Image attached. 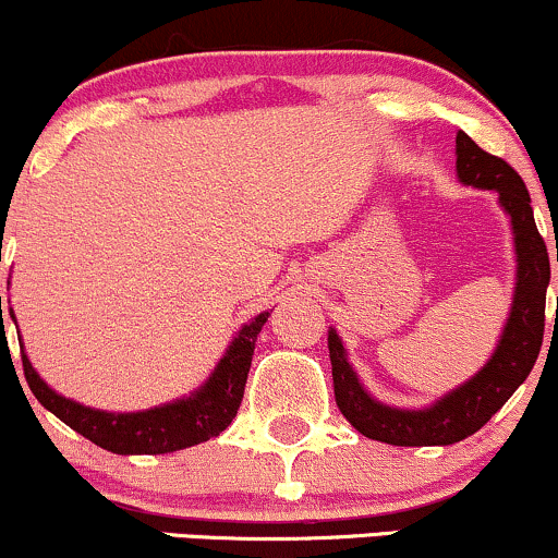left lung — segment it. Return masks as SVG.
<instances>
[{"label":"left lung","instance_id":"left-lung-1","mask_svg":"<svg viewBox=\"0 0 558 558\" xmlns=\"http://www.w3.org/2000/svg\"><path fill=\"white\" fill-rule=\"evenodd\" d=\"M457 172L459 181L475 189L498 191V202L511 217L517 246V286L509 319L496 354L480 373L451 390L430 409H393L375 401L360 386L336 330L328 332L332 364V390L341 414L362 435L390 446H448L470 438L488 422L509 396L522 386L541 354L543 330H546V288L550 265L546 241L537 233L527 185L520 172L488 155L466 133H457ZM558 262V257H556Z\"/></svg>","mask_w":558,"mask_h":558}]
</instances>
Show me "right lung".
<instances>
[{"label":"right lung","instance_id":"right-lung-1","mask_svg":"<svg viewBox=\"0 0 558 558\" xmlns=\"http://www.w3.org/2000/svg\"><path fill=\"white\" fill-rule=\"evenodd\" d=\"M10 317L15 319L10 310ZM270 312H262L246 323L233 338L230 349L226 351L220 364L215 367L213 377L204 383L189 399L175 403H165V407L149 409V412L136 414H112L99 412V409L83 407L70 399H62L54 393L36 369L31 367L28 356L21 351L23 375L28 380V388L41 401L44 409L60 417L68 427L81 433L92 444L107 448L112 453H170L181 451V448L198 446L204 440L220 435L233 422L243 399V386H246L248 367H252L254 343L262 325L267 323ZM0 325L4 332L2 317V296H0Z\"/></svg>","mask_w":558,"mask_h":558}]
</instances>
